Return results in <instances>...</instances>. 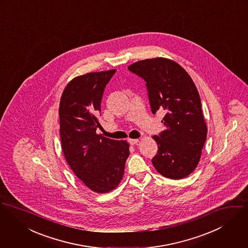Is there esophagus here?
Wrapping results in <instances>:
<instances>
[{
    "mask_svg": "<svg viewBox=\"0 0 248 248\" xmlns=\"http://www.w3.org/2000/svg\"><path fill=\"white\" fill-rule=\"evenodd\" d=\"M128 141H129V143L131 145H135V144H137L138 142H139V140L138 139H129Z\"/></svg>",
    "mask_w": 248,
    "mask_h": 248,
    "instance_id": "esophagus-1",
    "label": "esophagus"
}]
</instances>
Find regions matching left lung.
<instances>
[{
  "mask_svg": "<svg viewBox=\"0 0 248 248\" xmlns=\"http://www.w3.org/2000/svg\"><path fill=\"white\" fill-rule=\"evenodd\" d=\"M128 69L146 83L152 113L165 111L162 123L165 129L153 136L159 149L152 164L166 178L187 177L200 162L207 135L200 95L191 77L179 63L161 57L139 61Z\"/></svg>",
  "mask_w": 248,
  "mask_h": 248,
  "instance_id": "8db88e82",
  "label": "left lung"
}]
</instances>
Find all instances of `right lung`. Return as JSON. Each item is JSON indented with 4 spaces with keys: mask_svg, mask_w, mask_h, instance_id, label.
<instances>
[{
    "mask_svg": "<svg viewBox=\"0 0 248 248\" xmlns=\"http://www.w3.org/2000/svg\"><path fill=\"white\" fill-rule=\"evenodd\" d=\"M116 69L86 73L70 81L60 101V135L67 164L90 190L108 193L123 179L129 156L126 140L96 134L107 84Z\"/></svg>",
    "mask_w": 248,
    "mask_h": 248,
    "instance_id": "obj_1",
    "label": "right lung"
}]
</instances>
